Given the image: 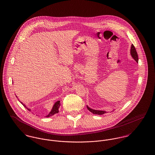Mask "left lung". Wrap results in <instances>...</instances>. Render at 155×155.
I'll use <instances>...</instances> for the list:
<instances>
[{"instance_id":"1","label":"left lung","mask_w":155,"mask_h":155,"mask_svg":"<svg viewBox=\"0 0 155 155\" xmlns=\"http://www.w3.org/2000/svg\"><path fill=\"white\" fill-rule=\"evenodd\" d=\"M131 56L133 57V58L135 60V61L137 63L138 62V54H137V52L136 51V49H135V46H134V45L132 44L131 45ZM87 109L88 110L90 111L91 112H92V113L94 114H103L104 113H106V111H102V110H94V109H92L91 108H89L88 106H87Z\"/></svg>"}]
</instances>
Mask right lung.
I'll use <instances>...</instances> for the list:
<instances>
[{
  "label": "right lung",
  "instance_id": "obj_1",
  "mask_svg": "<svg viewBox=\"0 0 155 155\" xmlns=\"http://www.w3.org/2000/svg\"><path fill=\"white\" fill-rule=\"evenodd\" d=\"M60 101H57V102L54 104V106H53L52 110L50 111V113H49L48 115H46V116H45V117H50V116H53L54 114H56V113H58L59 112L58 109H59V107H60ZM21 103L22 104V105H23L25 107L27 108V107H26L21 102ZM27 109L28 111L31 110L30 109H28V108H27Z\"/></svg>",
  "mask_w": 155,
  "mask_h": 155
}]
</instances>
